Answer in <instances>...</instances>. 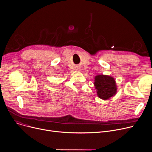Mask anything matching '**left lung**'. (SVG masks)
<instances>
[{
  "label": "left lung",
  "mask_w": 152,
  "mask_h": 152,
  "mask_svg": "<svg viewBox=\"0 0 152 152\" xmlns=\"http://www.w3.org/2000/svg\"><path fill=\"white\" fill-rule=\"evenodd\" d=\"M94 85L97 96L101 99L108 100L117 94L116 81L111 76L102 74L95 76Z\"/></svg>",
  "instance_id": "8db88e82"
}]
</instances>
